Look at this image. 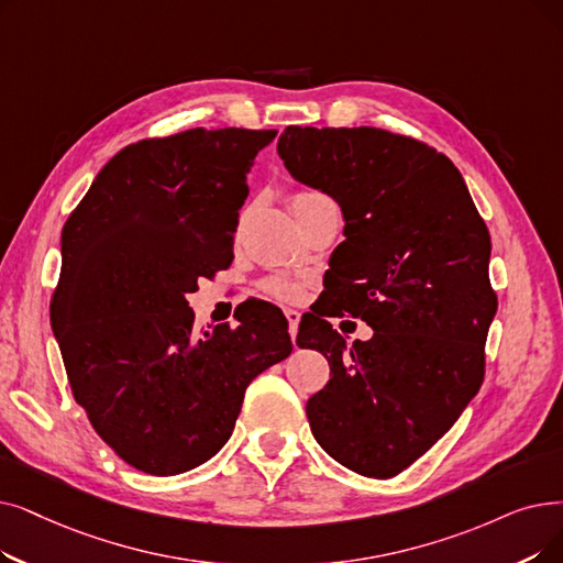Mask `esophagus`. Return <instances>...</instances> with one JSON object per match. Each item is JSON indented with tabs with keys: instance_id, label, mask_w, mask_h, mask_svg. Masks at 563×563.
<instances>
[{
	"instance_id": "obj_1",
	"label": "esophagus",
	"mask_w": 563,
	"mask_h": 563,
	"mask_svg": "<svg viewBox=\"0 0 563 563\" xmlns=\"http://www.w3.org/2000/svg\"><path fill=\"white\" fill-rule=\"evenodd\" d=\"M285 317H287V324H289V335H291V340H295L297 331H299V322H301V312L295 310V308H285Z\"/></svg>"
}]
</instances>
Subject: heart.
<instances>
[{"label":"heart","instance_id":"heart-1","mask_svg":"<svg viewBox=\"0 0 563 563\" xmlns=\"http://www.w3.org/2000/svg\"><path fill=\"white\" fill-rule=\"evenodd\" d=\"M324 200H329L324 192L314 190V188H301L291 195L289 205H291V211H301V209H308V207H312L317 202H324ZM266 291L280 301H295L301 297V283L289 280V278H272L266 283Z\"/></svg>","mask_w":563,"mask_h":563}]
</instances>
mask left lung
Here are the masks:
<instances>
[{"mask_svg":"<svg viewBox=\"0 0 563 563\" xmlns=\"http://www.w3.org/2000/svg\"><path fill=\"white\" fill-rule=\"evenodd\" d=\"M278 156L345 216L322 314L375 329L350 345L322 317L301 322L297 345L331 368L306 405L310 430L347 470L390 478L449 432L483 384L497 312L490 234L457 167L421 140L287 126Z\"/></svg>","mask_w":563,"mask_h":563,"instance_id":"1","label":"left lung"}]
</instances>
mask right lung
<instances>
[{
  "mask_svg": "<svg viewBox=\"0 0 563 563\" xmlns=\"http://www.w3.org/2000/svg\"><path fill=\"white\" fill-rule=\"evenodd\" d=\"M276 133L190 129L129 144L64 225L51 324L73 398L144 474L213 457L249 384L291 352L276 306L198 331L186 301L232 264L246 175Z\"/></svg>",
  "mask_w": 563,
  "mask_h": 563,
  "instance_id": "add662e5",
  "label": "right lung"
}]
</instances>
